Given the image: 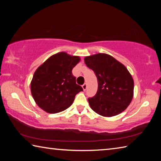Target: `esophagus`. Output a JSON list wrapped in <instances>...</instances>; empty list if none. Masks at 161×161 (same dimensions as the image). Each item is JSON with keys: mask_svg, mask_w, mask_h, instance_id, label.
Instances as JSON below:
<instances>
[{"mask_svg": "<svg viewBox=\"0 0 161 161\" xmlns=\"http://www.w3.org/2000/svg\"><path fill=\"white\" fill-rule=\"evenodd\" d=\"M86 87H87V86H86V83H84L83 85H82V88H83V90L84 91H85L86 89Z\"/></svg>", "mask_w": 161, "mask_h": 161, "instance_id": "esophagus-1", "label": "esophagus"}]
</instances>
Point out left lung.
<instances>
[{"instance_id": "8db88e82", "label": "left lung", "mask_w": 161, "mask_h": 161, "mask_svg": "<svg viewBox=\"0 0 161 161\" xmlns=\"http://www.w3.org/2000/svg\"><path fill=\"white\" fill-rule=\"evenodd\" d=\"M84 62L94 71L98 81L95 96L89 98L92 109L99 115H118L130 104L133 96L134 82L126 67L107 54L86 57Z\"/></svg>"}]
</instances>
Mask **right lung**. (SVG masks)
I'll list each match as a JSON object with an SVG mask.
<instances>
[{
  "instance_id": "right-lung-1",
  "label": "right lung",
  "mask_w": 161,
  "mask_h": 161,
  "mask_svg": "<svg viewBox=\"0 0 161 161\" xmlns=\"http://www.w3.org/2000/svg\"><path fill=\"white\" fill-rule=\"evenodd\" d=\"M80 61V57L61 52L37 68L31 89L38 107L47 113L56 114L72 104L76 94L83 91L82 87L76 84V77L72 72Z\"/></svg>"
}]
</instances>
